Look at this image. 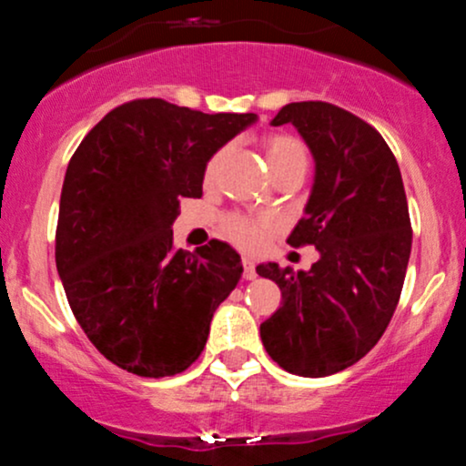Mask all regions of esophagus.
<instances>
[{"mask_svg": "<svg viewBox=\"0 0 466 466\" xmlns=\"http://www.w3.org/2000/svg\"><path fill=\"white\" fill-rule=\"evenodd\" d=\"M243 276L248 280L257 279V265H254L252 258H243Z\"/></svg>", "mask_w": 466, "mask_h": 466, "instance_id": "esophagus-1", "label": "esophagus"}]
</instances>
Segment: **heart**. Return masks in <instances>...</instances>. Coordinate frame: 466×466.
Instances as JSON below:
<instances>
[{"instance_id": "b5f03b06", "label": "heart", "mask_w": 466, "mask_h": 466, "mask_svg": "<svg viewBox=\"0 0 466 466\" xmlns=\"http://www.w3.org/2000/svg\"><path fill=\"white\" fill-rule=\"evenodd\" d=\"M263 152L268 158V166L272 170V175L280 167L289 166V163L305 161V147L303 143L289 135H269L263 139ZM225 158V150H218L217 155L209 157L206 166V181H214V177L218 175V167H221ZM223 229L228 234V238H232L234 243L241 245L245 249H257L263 243L265 229L268 223L265 221H254V218L243 217V214H229L223 221Z\"/></svg>"}]
</instances>
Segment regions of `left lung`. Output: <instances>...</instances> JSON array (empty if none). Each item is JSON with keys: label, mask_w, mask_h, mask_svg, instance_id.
Returning <instances> with one entry per match:
<instances>
[{"label": "left lung", "mask_w": 466, "mask_h": 466, "mask_svg": "<svg viewBox=\"0 0 466 466\" xmlns=\"http://www.w3.org/2000/svg\"><path fill=\"white\" fill-rule=\"evenodd\" d=\"M283 124L316 161L305 217L288 243L314 245L319 260L309 272L258 265L283 294L260 340L285 371L320 378L354 365L385 334L405 283L411 221L400 167L376 127L325 101L283 106L272 126Z\"/></svg>", "instance_id": "obj_1"}]
</instances>
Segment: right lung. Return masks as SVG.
<instances>
[{"label":"right lung","instance_id":"right-lung-1","mask_svg":"<svg viewBox=\"0 0 466 466\" xmlns=\"http://www.w3.org/2000/svg\"><path fill=\"white\" fill-rule=\"evenodd\" d=\"M257 115L135 99L110 110L79 147L61 187L55 260L76 323L121 370L186 371L206 347L241 257L212 238L175 249L181 198H201L209 157Z\"/></svg>","mask_w":466,"mask_h":466}]
</instances>
